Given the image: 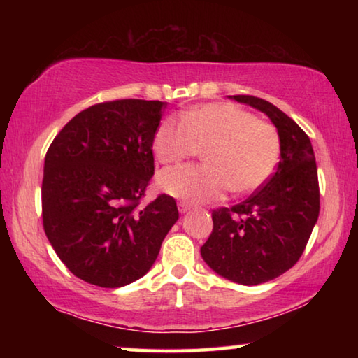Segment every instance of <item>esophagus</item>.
<instances>
[{
  "instance_id": "34e87169",
  "label": "esophagus",
  "mask_w": 358,
  "mask_h": 358,
  "mask_svg": "<svg viewBox=\"0 0 358 358\" xmlns=\"http://www.w3.org/2000/svg\"><path fill=\"white\" fill-rule=\"evenodd\" d=\"M191 210V205L189 203H186V202H180L178 203V211L181 215H185V213H187V211Z\"/></svg>"
}]
</instances>
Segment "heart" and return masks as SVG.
Listing matches in <instances>:
<instances>
[{
  "label": "heart",
  "instance_id": "b5f03b06",
  "mask_svg": "<svg viewBox=\"0 0 358 358\" xmlns=\"http://www.w3.org/2000/svg\"><path fill=\"white\" fill-rule=\"evenodd\" d=\"M202 166L167 169L157 177L162 191L191 203L217 201L229 187L235 194L259 189L280 161V136L273 126L232 104H205L183 118L167 117L153 138L162 164L196 156Z\"/></svg>",
  "mask_w": 358,
  "mask_h": 358
}]
</instances>
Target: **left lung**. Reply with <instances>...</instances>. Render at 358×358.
<instances>
[{
  "label": "left lung",
  "instance_id": "1",
  "mask_svg": "<svg viewBox=\"0 0 358 358\" xmlns=\"http://www.w3.org/2000/svg\"><path fill=\"white\" fill-rule=\"evenodd\" d=\"M265 113L280 136L281 157L265 186L232 208L211 213L213 232L201 248L211 270L232 282L257 286L296 264L319 217V181L310 137L271 102L229 96Z\"/></svg>",
  "mask_w": 358,
  "mask_h": 358
}]
</instances>
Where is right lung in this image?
I'll return each mask as SVG.
<instances>
[{"instance_id":"1","label":"right lung","mask_w":358,"mask_h":358,"mask_svg":"<svg viewBox=\"0 0 358 358\" xmlns=\"http://www.w3.org/2000/svg\"><path fill=\"white\" fill-rule=\"evenodd\" d=\"M167 102L120 99L77 113L44 161L42 220L77 278L123 287L148 273L178 220L166 194L141 207L155 173L153 138Z\"/></svg>"}]
</instances>
